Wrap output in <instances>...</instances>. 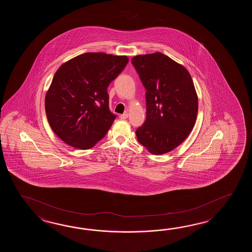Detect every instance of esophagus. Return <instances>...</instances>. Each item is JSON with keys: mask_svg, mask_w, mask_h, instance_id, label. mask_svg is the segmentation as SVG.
<instances>
[{"mask_svg": "<svg viewBox=\"0 0 252 252\" xmlns=\"http://www.w3.org/2000/svg\"><path fill=\"white\" fill-rule=\"evenodd\" d=\"M128 113H123V114H121V115H120V119H122V120H125V119L128 118Z\"/></svg>", "mask_w": 252, "mask_h": 252, "instance_id": "esophagus-1", "label": "esophagus"}]
</instances>
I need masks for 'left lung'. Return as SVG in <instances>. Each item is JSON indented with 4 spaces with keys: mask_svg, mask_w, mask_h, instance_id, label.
Here are the masks:
<instances>
[{
    "mask_svg": "<svg viewBox=\"0 0 252 252\" xmlns=\"http://www.w3.org/2000/svg\"><path fill=\"white\" fill-rule=\"evenodd\" d=\"M146 89L147 117L136 129L137 139L150 153L165 154L177 148L192 130L198 99L188 70L164 54L131 59Z\"/></svg>",
    "mask_w": 252,
    "mask_h": 252,
    "instance_id": "obj_1",
    "label": "left lung"
}]
</instances>
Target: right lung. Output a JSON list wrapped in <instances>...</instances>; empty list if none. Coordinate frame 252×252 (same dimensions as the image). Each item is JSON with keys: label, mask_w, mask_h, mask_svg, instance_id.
Listing matches in <instances>:
<instances>
[{"label": "right lung", "mask_w": 252, "mask_h": 252, "mask_svg": "<svg viewBox=\"0 0 252 252\" xmlns=\"http://www.w3.org/2000/svg\"><path fill=\"white\" fill-rule=\"evenodd\" d=\"M128 62L126 56L82 54L56 72L45 109L50 127L66 144L88 150L106 135L116 119L109 108L108 86Z\"/></svg>", "instance_id": "1"}]
</instances>
